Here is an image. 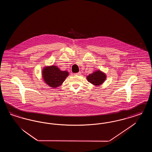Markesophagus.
<instances>
[{
  "label": "esophagus",
  "mask_w": 152,
  "mask_h": 152,
  "mask_svg": "<svg viewBox=\"0 0 152 152\" xmlns=\"http://www.w3.org/2000/svg\"><path fill=\"white\" fill-rule=\"evenodd\" d=\"M81 75V72H80L78 73H74V75H75V76H79V75Z\"/></svg>",
  "instance_id": "obj_1"
}]
</instances>
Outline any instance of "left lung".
Masks as SVG:
<instances>
[{"label":"left lung","instance_id":"left-lung-1","mask_svg":"<svg viewBox=\"0 0 152 152\" xmlns=\"http://www.w3.org/2000/svg\"><path fill=\"white\" fill-rule=\"evenodd\" d=\"M88 82L93 84L94 86H100L104 83L107 79L106 74L100 70H97L94 72L89 74L87 76Z\"/></svg>","mask_w":152,"mask_h":152}]
</instances>
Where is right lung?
Listing matches in <instances>:
<instances>
[{
  "instance_id": "obj_1",
  "label": "right lung",
  "mask_w": 152,
  "mask_h": 152,
  "mask_svg": "<svg viewBox=\"0 0 152 152\" xmlns=\"http://www.w3.org/2000/svg\"><path fill=\"white\" fill-rule=\"evenodd\" d=\"M42 73L45 83L53 88L61 86L69 75L68 72L61 71L58 66L53 65L44 67Z\"/></svg>"
}]
</instances>
